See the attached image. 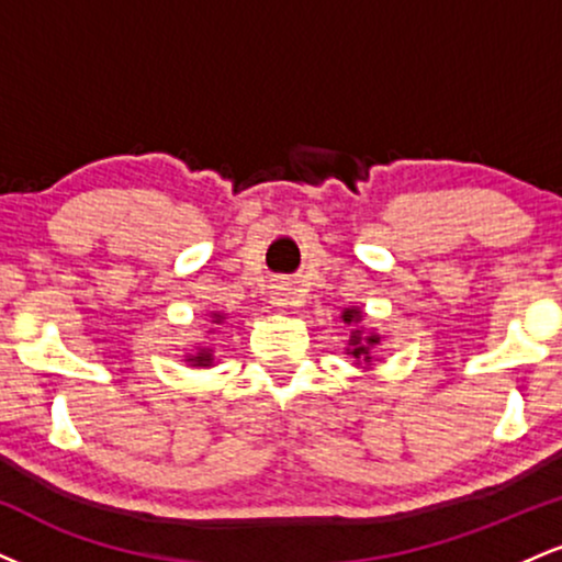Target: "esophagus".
Wrapping results in <instances>:
<instances>
[{"mask_svg":"<svg viewBox=\"0 0 562 562\" xmlns=\"http://www.w3.org/2000/svg\"><path fill=\"white\" fill-rule=\"evenodd\" d=\"M274 303H277V306H293L295 301H293V295L288 293V288H280L274 293Z\"/></svg>","mask_w":562,"mask_h":562,"instance_id":"1","label":"esophagus"}]
</instances>
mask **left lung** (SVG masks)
<instances>
[{
  "label": "left lung",
  "instance_id": "left-lung-1",
  "mask_svg": "<svg viewBox=\"0 0 562 562\" xmlns=\"http://www.w3.org/2000/svg\"><path fill=\"white\" fill-rule=\"evenodd\" d=\"M362 314H359V308H348V312H344V322H348L351 325L353 319H359ZM351 357L353 359H362V362H370L372 359V346H378V335H362V330H353L351 333Z\"/></svg>",
  "mask_w": 562,
  "mask_h": 562
}]
</instances>
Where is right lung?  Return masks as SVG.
<instances>
[{"instance_id": "1", "label": "right lung", "mask_w": 562, "mask_h": 562, "mask_svg": "<svg viewBox=\"0 0 562 562\" xmlns=\"http://www.w3.org/2000/svg\"><path fill=\"white\" fill-rule=\"evenodd\" d=\"M218 319H224V317H218V314H214L216 325H218ZM190 362L198 364V367H209L211 362H214V357H211V348H200L198 357H190Z\"/></svg>"}]
</instances>
